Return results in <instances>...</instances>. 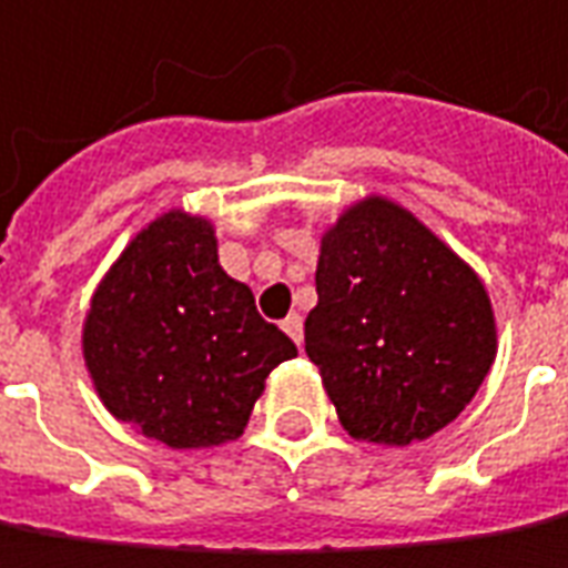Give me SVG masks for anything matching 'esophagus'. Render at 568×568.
<instances>
[{"label": "esophagus", "mask_w": 568, "mask_h": 568, "mask_svg": "<svg viewBox=\"0 0 568 568\" xmlns=\"http://www.w3.org/2000/svg\"><path fill=\"white\" fill-rule=\"evenodd\" d=\"M284 331L293 337V344L303 346V318L296 315V312H291L287 318H284Z\"/></svg>", "instance_id": "1"}]
</instances>
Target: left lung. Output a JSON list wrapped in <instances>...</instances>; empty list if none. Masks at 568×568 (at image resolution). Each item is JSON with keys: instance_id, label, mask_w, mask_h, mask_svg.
I'll return each mask as SVG.
<instances>
[{"instance_id": "obj_1", "label": "left lung", "mask_w": 568, "mask_h": 568, "mask_svg": "<svg viewBox=\"0 0 568 568\" xmlns=\"http://www.w3.org/2000/svg\"><path fill=\"white\" fill-rule=\"evenodd\" d=\"M306 353L349 437L406 447L459 416L497 356L490 296L469 262L387 196L322 234Z\"/></svg>"}]
</instances>
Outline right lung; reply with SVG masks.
Returning a JSON list of instances; mask_svg holds the SVG:
<instances>
[{
  "label": "right lung",
  "instance_id": "add662e5",
  "mask_svg": "<svg viewBox=\"0 0 568 568\" xmlns=\"http://www.w3.org/2000/svg\"><path fill=\"white\" fill-rule=\"evenodd\" d=\"M80 344L102 406L171 450L237 440L272 368L296 356L253 291L222 268L212 222L184 209L121 250Z\"/></svg>",
  "mask_w": 568,
  "mask_h": 568
}]
</instances>
